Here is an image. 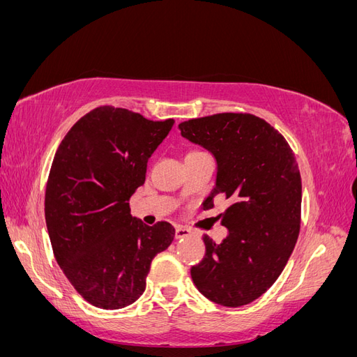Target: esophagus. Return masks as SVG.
<instances>
[{"instance_id": "obj_1", "label": "esophagus", "mask_w": 357, "mask_h": 357, "mask_svg": "<svg viewBox=\"0 0 357 357\" xmlns=\"http://www.w3.org/2000/svg\"><path fill=\"white\" fill-rule=\"evenodd\" d=\"M190 231L188 228H183V226H177L176 228V238H185V236H189Z\"/></svg>"}]
</instances>
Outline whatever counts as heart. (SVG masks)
Listing matches in <instances>:
<instances>
[{"instance_id":"heart-1","label":"heart","mask_w":357,"mask_h":357,"mask_svg":"<svg viewBox=\"0 0 357 357\" xmlns=\"http://www.w3.org/2000/svg\"><path fill=\"white\" fill-rule=\"evenodd\" d=\"M195 153H201V152H199V150H193V152H190L189 155H195Z\"/></svg>"}]
</instances>
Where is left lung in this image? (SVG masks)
Wrapping results in <instances>:
<instances>
[{
  "label": "left lung",
  "mask_w": 357,
  "mask_h": 357,
  "mask_svg": "<svg viewBox=\"0 0 357 357\" xmlns=\"http://www.w3.org/2000/svg\"><path fill=\"white\" fill-rule=\"evenodd\" d=\"M181 135L218 160V176L204 210L223 195L228 236L215 244L204 235L205 256L190 275L201 294L223 307L257 299L282 274L301 228L302 185L290 146L264 119L219 113L181 122Z\"/></svg>",
  "instance_id": "1"
}]
</instances>
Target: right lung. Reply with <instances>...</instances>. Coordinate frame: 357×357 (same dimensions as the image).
<instances>
[{"label": "right lung", "instance_id": "right-lung-1", "mask_svg": "<svg viewBox=\"0 0 357 357\" xmlns=\"http://www.w3.org/2000/svg\"><path fill=\"white\" fill-rule=\"evenodd\" d=\"M174 119L149 121L102 105L74 123L49 172L45 214L56 262L73 287L102 310L131 305L146 289L153 257L174 240L168 222L132 218L129 198Z\"/></svg>", "mask_w": 357, "mask_h": 357}]
</instances>
